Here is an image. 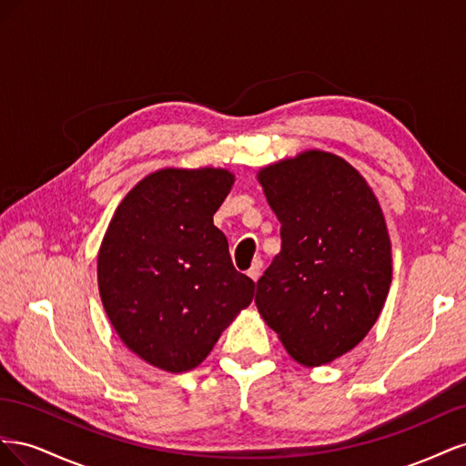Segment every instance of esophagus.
Instances as JSON below:
<instances>
[{"mask_svg":"<svg viewBox=\"0 0 466 466\" xmlns=\"http://www.w3.org/2000/svg\"><path fill=\"white\" fill-rule=\"evenodd\" d=\"M262 266H264V262H262V258H255L252 260V266H250V270L247 272L248 276H250V279H258L260 278V272H262Z\"/></svg>","mask_w":466,"mask_h":466,"instance_id":"obj_1","label":"esophagus"}]
</instances>
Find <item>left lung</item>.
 Returning <instances> with one entry per match:
<instances>
[{"mask_svg":"<svg viewBox=\"0 0 466 466\" xmlns=\"http://www.w3.org/2000/svg\"><path fill=\"white\" fill-rule=\"evenodd\" d=\"M281 223V250L255 303L289 356L322 365L356 348L392 279L383 211L368 182L332 153L309 151L258 175Z\"/></svg>","mask_w":466,"mask_h":466,"instance_id":"8db88e82","label":"left lung"}]
</instances>
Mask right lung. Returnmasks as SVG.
<instances>
[{
    "label": "right lung",
    "mask_w": 466,
    "mask_h": 466,
    "mask_svg": "<svg viewBox=\"0 0 466 466\" xmlns=\"http://www.w3.org/2000/svg\"><path fill=\"white\" fill-rule=\"evenodd\" d=\"M233 185L223 168H165L136 185L98 250V291L134 354L182 373L202 363L255 295L214 214Z\"/></svg>",
    "instance_id": "1"
}]
</instances>
